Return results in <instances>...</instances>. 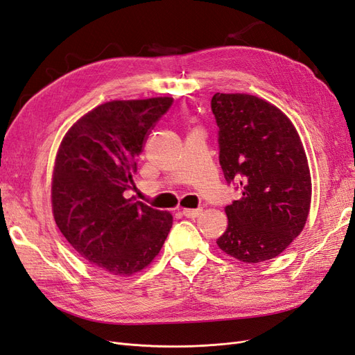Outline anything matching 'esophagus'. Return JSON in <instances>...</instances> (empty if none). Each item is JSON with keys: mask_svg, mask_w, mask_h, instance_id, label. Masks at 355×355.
<instances>
[{"mask_svg": "<svg viewBox=\"0 0 355 355\" xmlns=\"http://www.w3.org/2000/svg\"><path fill=\"white\" fill-rule=\"evenodd\" d=\"M201 211H202V209H184L182 210V214H184V216H187V218H198L200 214H201Z\"/></svg>", "mask_w": 355, "mask_h": 355, "instance_id": "1", "label": "esophagus"}]
</instances>
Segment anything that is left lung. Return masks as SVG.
Masks as SVG:
<instances>
[{
  "label": "left lung",
  "instance_id": "obj_1",
  "mask_svg": "<svg viewBox=\"0 0 355 355\" xmlns=\"http://www.w3.org/2000/svg\"><path fill=\"white\" fill-rule=\"evenodd\" d=\"M219 163L241 198L225 207L220 249L245 263L274 259L304 230L311 176L300 137L274 105L252 94L216 93Z\"/></svg>",
  "mask_w": 355,
  "mask_h": 355
}]
</instances>
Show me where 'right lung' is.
I'll list each match as a JSON object with an SVG mask.
<instances>
[{
	"instance_id": "1",
	"label": "right lung",
	"mask_w": 355,
	"mask_h": 355,
	"mask_svg": "<svg viewBox=\"0 0 355 355\" xmlns=\"http://www.w3.org/2000/svg\"><path fill=\"white\" fill-rule=\"evenodd\" d=\"M171 98L112 101L81 116L56 157L51 204L56 225L84 261L114 275L144 270L159 253L173 218L125 198L149 130Z\"/></svg>"
}]
</instances>
